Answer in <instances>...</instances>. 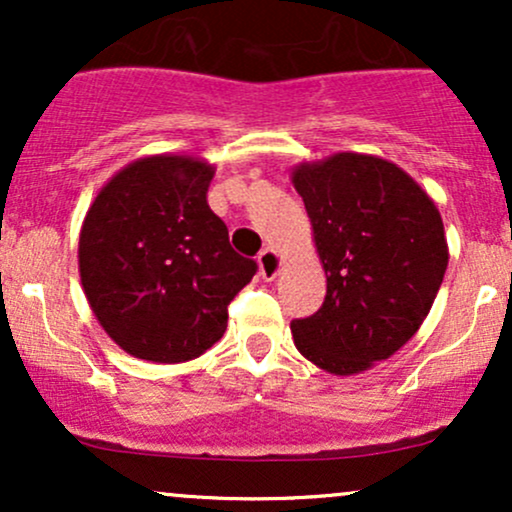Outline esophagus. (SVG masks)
Instances as JSON below:
<instances>
[{
  "instance_id": "34e87169",
  "label": "esophagus",
  "mask_w": 512,
  "mask_h": 512,
  "mask_svg": "<svg viewBox=\"0 0 512 512\" xmlns=\"http://www.w3.org/2000/svg\"><path fill=\"white\" fill-rule=\"evenodd\" d=\"M257 264H260V276H262V279H267V281L276 279V276H279V272H281V257L276 255L272 248L260 252V257H257Z\"/></svg>"
}]
</instances>
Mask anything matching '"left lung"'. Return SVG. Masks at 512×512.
Masks as SVG:
<instances>
[{
  "label": "left lung",
  "mask_w": 512,
  "mask_h": 512,
  "mask_svg": "<svg viewBox=\"0 0 512 512\" xmlns=\"http://www.w3.org/2000/svg\"><path fill=\"white\" fill-rule=\"evenodd\" d=\"M327 276L325 303L291 322L296 349L332 375L363 373L419 332L448 269L443 219L395 163L342 151L293 168Z\"/></svg>",
  "instance_id": "obj_1"
}]
</instances>
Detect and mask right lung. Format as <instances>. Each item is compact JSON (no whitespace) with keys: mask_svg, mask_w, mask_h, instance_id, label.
I'll use <instances>...</instances> for the list:
<instances>
[{"mask_svg":"<svg viewBox=\"0 0 512 512\" xmlns=\"http://www.w3.org/2000/svg\"><path fill=\"white\" fill-rule=\"evenodd\" d=\"M214 166L197 156L132 161L101 187L79 236L86 301L129 356L182 363L226 332L228 303L257 264L207 204Z\"/></svg>","mask_w":512,"mask_h":512,"instance_id":"obj_1","label":"right lung"}]
</instances>
